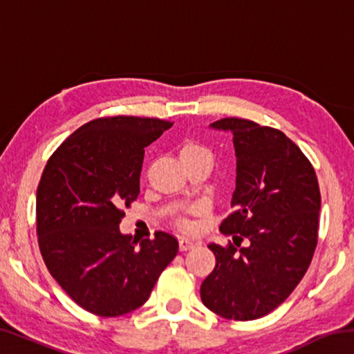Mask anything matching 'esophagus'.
Masks as SVG:
<instances>
[{
    "label": "esophagus",
    "instance_id": "34e87169",
    "mask_svg": "<svg viewBox=\"0 0 354 354\" xmlns=\"http://www.w3.org/2000/svg\"><path fill=\"white\" fill-rule=\"evenodd\" d=\"M194 247H195V242L190 241V239H187V237L179 239V250H181V251H187V250H192Z\"/></svg>",
    "mask_w": 354,
    "mask_h": 354
}]
</instances>
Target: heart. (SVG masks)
<instances>
[{
	"label": "heart",
	"mask_w": 354,
	"mask_h": 354,
	"mask_svg": "<svg viewBox=\"0 0 354 354\" xmlns=\"http://www.w3.org/2000/svg\"><path fill=\"white\" fill-rule=\"evenodd\" d=\"M200 153H209L207 148H205L200 143L195 142H187L184 143L181 148V156H189V154H200Z\"/></svg>",
	"instance_id": "1"
}]
</instances>
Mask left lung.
Masks as SVG:
<instances>
[{
    "label": "left lung",
    "mask_w": 354,
    "mask_h": 354,
    "mask_svg": "<svg viewBox=\"0 0 354 354\" xmlns=\"http://www.w3.org/2000/svg\"><path fill=\"white\" fill-rule=\"evenodd\" d=\"M211 128L231 133L236 149L234 211L220 225L234 245H209L217 263L203 281L201 301L225 319L256 320L290 295L313 261L319 181L301 149L278 129L243 118H221Z\"/></svg>",
    "instance_id": "8db88e82"
}]
</instances>
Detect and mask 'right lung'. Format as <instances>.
Masks as SVG:
<instances>
[{"mask_svg": "<svg viewBox=\"0 0 354 354\" xmlns=\"http://www.w3.org/2000/svg\"><path fill=\"white\" fill-rule=\"evenodd\" d=\"M159 118L109 117L77 128L46 162L37 187L39 247L51 277L82 309L118 317L140 308L178 253L169 232H120L140 194L145 147L171 128Z\"/></svg>", "mask_w": 354, "mask_h": 354, "instance_id": "obj_1", "label": "right lung"}]
</instances>
